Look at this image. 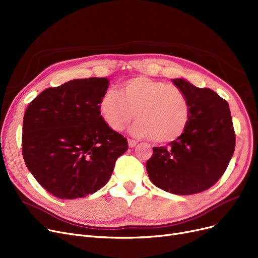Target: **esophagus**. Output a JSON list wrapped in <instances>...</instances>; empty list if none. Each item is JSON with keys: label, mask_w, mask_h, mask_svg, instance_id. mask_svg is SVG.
Masks as SVG:
<instances>
[{"label": "esophagus", "mask_w": 258, "mask_h": 258, "mask_svg": "<svg viewBox=\"0 0 258 258\" xmlns=\"http://www.w3.org/2000/svg\"><path fill=\"white\" fill-rule=\"evenodd\" d=\"M127 142H128V147H130V148L136 147V144H137V141H136V140H133V139H128Z\"/></svg>", "instance_id": "1"}]
</instances>
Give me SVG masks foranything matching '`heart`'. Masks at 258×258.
<instances>
[{"mask_svg": "<svg viewBox=\"0 0 258 258\" xmlns=\"http://www.w3.org/2000/svg\"><path fill=\"white\" fill-rule=\"evenodd\" d=\"M99 113L106 125L122 131L135 117L132 134L171 143L180 138L189 122L191 107L185 94L176 86L148 77H134L106 92L99 102Z\"/></svg>", "mask_w": 258, "mask_h": 258, "instance_id": "b5f03b06", "label": "heart"}]
</instances>
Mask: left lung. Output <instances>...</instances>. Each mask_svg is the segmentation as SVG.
Here are the masks:
<instances>
[{
  "label": "left lung",
  "mask_w": 258,
  "mask_h": 258,
  "mask_svg": "<svg viewBox=\"0 0 258 258\" xmlns=\"http://www.w3.org/2000/svg\"><path fill=\"white\" fill-rule=\"evenodd\" d=\"M172 81L187 97L191 117L180 138L153 149L147 171L163 191L192 195L214 185L226 172L234 154L235 133L225 99L184 79Z\"/></svg>",
  "instance_id": "obj_1"
}]
</instances>
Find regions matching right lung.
<instances>
[{
    "label": "right lung",
    "instance_id": "add662e5",
    "mask_svg": "<svg viewBox=\"0 0 258 258\" xmlns=\"http://www.w3.org/2000/svg\"><path fill=\"white\" fill-rule=\"evenodd\" d=\"M106 78L75 79L43 91L23 119L22 153L27 169L60 199L94 194L104 186L126 138L106 125L99 102Z\"/></svg>",
    "mask_w": 258,
    "mask_h": 258
}]
</instances>
